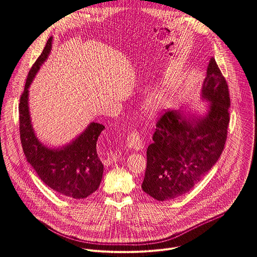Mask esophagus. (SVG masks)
Wrapping results in <instances>:
<instances>
[{"instance_id":"34e87169","label":"esophagus","mask_w":257,"mask_h":257,"mask_svg":"<svg viewBox=\"0 0 257 257\" xmlns=\"http://www.w3.org/2000/svg\"><path fill=\"white\" fill-rule=\"evenodd\" d=\"M126 144L130 150H133L134 152H138L143 148V142L137 131H133L128 135Z\"/></svg>"}]
</instances>
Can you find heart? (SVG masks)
Instances as JSON below:
<instances>
[{
	"mask_svg": "<svg viewBox=\"0 0 257 257\" xmlns=\"http://www.w3.org/2000/svg\"><path fill=\"white\" fill-rule=\"evenodd\" d=\"M168 98L169 93L165 88H160L152 92L148 97H146L143 104L145 114L150 118H155L158 114H160L163 111L166 102L168 101Z\"/></svg>",
	"mask_w": 257,
	"mask_h": 257,
	"instance_id": "heart-1",
	"label": "heart"
}]
</instances>
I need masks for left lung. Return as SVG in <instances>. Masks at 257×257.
Listing matches in <instances>:
<instances>
[{"label":"left lung","instance_id":"8db88e82","mask_svg":"<svg viewBox=\"0 0 257 257\" xmlns=\"http://www.w3.org/2000/svg\"><path fill=\"white\" fill-rule=\"evenodd\" d=\"M200 99L208 102L203 114L173 109L157 124L154 141L146 152L148 165L141 187L159 201L189 192L224 151L231 101L214 58L209 60Z\"/></svg>","mask_w":257,"mask_h":257}]
</instances>
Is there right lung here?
I'll return each mask as SVG.
<instances>
[{
	"label": "right lung",
	"instance_id": "1",
	"mask_svg": "<svg viewBox=\"0 0 257 257\" xmlns=\"http://www.w3.org/2000/svg\"><path fill=\"white\" fill-rule=\"evenodd\" d=\"M52 44L51 36L28 73L19 103L20 138L27 162L47 186L62 196L82 199L97 190L102 179L103 165L97 156L96 141L104 126L90 122L69 143L55 148L43 143L36 136L29 111V87L48 60Z\"/></svg>",
	"mask_w": 257,
	"mask_h": 257
}]
</instances>
